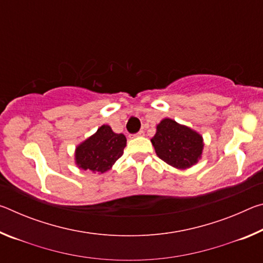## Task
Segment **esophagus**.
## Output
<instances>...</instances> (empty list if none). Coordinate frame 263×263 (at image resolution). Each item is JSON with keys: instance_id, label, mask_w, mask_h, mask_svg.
Wrapping results in <instances>:
<instances>
[{"instance_id": "obj_1", "label": "esophagus", "mask_w": 263, "mask_h": 263, "mask_svg": "<svg viewBox=\"0 0 263 263\" xmlns=\"http://www.w3.org/2000/svg\"><path fill=\"white\" fill-rule=\"evenodd\" d=\"M144 135H145V132H144V131H142V130H140L139 132H138V133H137V135H136V136H137V137H142V136H144Z\"/></svg>"}]
</instances>
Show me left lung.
<instances>
[{
	"mask_svg": "<svg viewBox=\"0 0 263 263\" xmlns=\"http://www.w3.org/2000/svg\"><path fill=\"white\" fill-rule=\"evenodd\" d=\"M151 142L160 159L180 171L191 168L202 159L204 139L201 133L172 118H163L158 124Z\"/></svg>",
	"mask_w": 263,
	"mask_h": 263,
	"instance_id": "obj_1",
	"label": "left lung"
}]
</instances>
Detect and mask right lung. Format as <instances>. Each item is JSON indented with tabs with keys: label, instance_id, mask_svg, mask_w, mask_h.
<instances>
[{
	"label": "right lung",
	"instance_id": "add662e5",
	"mask_svg": "<svg viewBox=\"0 0 263 263\" xmlns=\"http://www.w3.org/2000/svg\"><path fill=\"white\" fill-rule=\"evenodd\" d=\"M125 146V136L115 133L111 126L104 124L75 147L74 161L82 171L103 174L122 157Z\"/></svg>",
	"mask_w": 263,
	"mask_h": 263
}]
</instances>
